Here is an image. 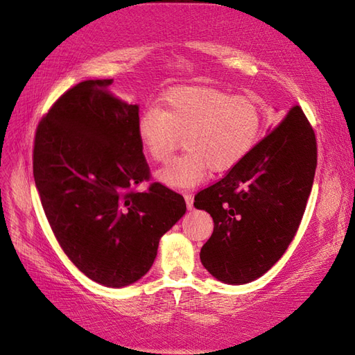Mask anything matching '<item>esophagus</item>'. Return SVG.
I'll return each instance as SVG.
<instances>
[{"label": "esophagus", "mask_w": 355, "mask_h": 355, "mask_svg": "<svg viewBox=\"0 0 355 355\" xmlns=\"http://www.w3.org/2000/svg\"><path fill=\"white\" fill-rule=\"evenodd\" d=\"M185 201H187L188 210H191L192 209V204H194V197H192L191 194H185Z\"/></svg>", "instance_id": "34e87169"}]
</instances>
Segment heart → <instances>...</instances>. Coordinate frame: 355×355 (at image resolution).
I'll return each instance as SVG.
<instances>
[{"instance_id": "1", "label": "heart", "mask_w": 355, "mask_h": 355, "mask_svg": "<svg viewBox=\"0 0 355 355\" xmlns=\"http://www.w3.org/2000/svg\"><path fill=\"white\" fill-rule=\"evenodd\" d=\"M262 111L247 96L209 87H180L146 110L137 121V137L154 163H164L182 137L185 153L157 171L168 188L188 189L209 170L227 171L250 154L259 141Z\"/></svg>"}]
</instances>
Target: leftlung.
<instances>
[{"mask_svg":"<svg viewBox=\"0 0 355 355\" xmlns=\"http://www.w3.org/2000/svg\"><path fill=\"white\" fill-rule=\"evenodd\" d=\"M315 167V135L296 105L227 176L196 196L194 206L214 222L200 252L204 268L227 284L271 270L302 220Z\"/></svg>","mask_w":355,"mask_h":355,"instance_id":"left-lung-1","label":"left lung"}]
</instances>
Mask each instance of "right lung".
<instances>
[{"instance_id":"right-lung-1","label":"right lung","mask_w":355,"mask_h":355,"mask_svg":"<svg viewBox=\"0 0 355 355\" xmlns=\"http://www.w3.org/2000/svg\"><path fill=\"white\" fill-rule=\"evenodd\" d=\"M114 80H87L62 94L38 124L34 179L63 252L90 280L125 287L151 270L159 239L184 216V197L149 179L137 137L139 105Z\"/></svg>"}]
</instances>
